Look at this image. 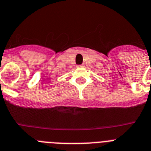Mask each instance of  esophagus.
Segmentation results:
<instances>
[{"mask_svg":"<svg viewBox=\"0 0 151 151\" xmlns=\"http://www.w3.org/2000/svg\"><path fill=\"white\" fill-rule=\"evenodd\" d=\"M82 67H83V64H81V65H78V68H82Z\"/></svg>","mask_w":151,"mask_h":151,"instance_id":"34e87169","label":"esophagus"}]
</instances>
